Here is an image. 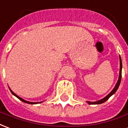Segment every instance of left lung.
Here are the masks:
<instances>
[{
  "label": "left lung",
  "instance_id": "1",
  "mask_svg": "<svg viewBox=\"0 0 128 128\" xmlns=\"http://www.w3.org/2000/svg\"><path fill=\"white\" fill-rule=\"evenodd\" d=\"M119 58H120V72H119V77H118V80L117 83H116V86H115L114 88L112 90V91L107 96H106L105 98H103V99H101V100H98V101H96V102H89V101H88L89 104H90V105H91V104L96 105V104H101V103H104V102H106V100H108L112 94H114L115 92H116V91L117 90V89L118 88L119 85H120V80H121V70H122V62H121V58H120V57H119Z\"/></svg>",
  "mask_w": 128,
  "mask_h": 128
}]
</instances>
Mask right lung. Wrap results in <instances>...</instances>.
Masks as SVG:
<instances>
[{
  "instance_id": "right-lung-1",
  "label": "right lung",
  "mask_w": 128,
  "mask_h": 128,
  "mask_svg": "<svg viewBox=\"0 0 128 128\" xmlns=\"http://www.w3.org/2000/svg\"><path fill=\"white\" fill-rule=\"evenodd\" d=\"M10 91H11V92H12V94L14 95V96H16V97L18 98V99H20V100H21V101H22V102H24V103H29V104H37V103H41V102H38H38H37V103H32V102H29V101H27V100H24V99H22V98H20V97H19L18 96H17V95H16V94H15V93H14L12 91V90H10Z\"/></svg>"
}]
</instances>
